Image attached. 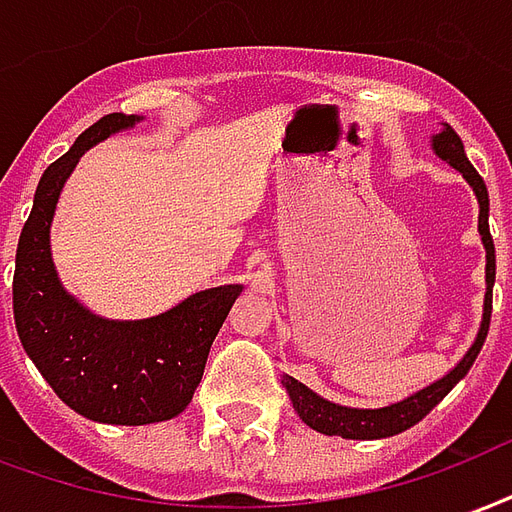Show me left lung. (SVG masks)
<instances>
[{
  "instance_id": "8db88e82",
  "label": "left lung",
  "mask_w": 512,
  "mask_h": 512,
  "mask_svg": "<svg viewBox=\"0 0 512 512\" xmlns=\"http://www.w3.org/2000/svg\"><path fill=\"white\" fill-rule=\"evenodd\" d=\"M434 151L445 162H450L453 168L464 173V179L469 181V187L475 189L480 203V219L478 230L483 236V244H486V306H483V323H480L478 339L469 347V352L458 361V366L450 374H445L442 380H437L429 388H423L410 399L399 401V404H391V407H382V410H350V407H339V404H331V401L320 399L317 393H312L306 388L304 382L293 380V377H285L282 385L285 391L290 393V401H293L295 412L301 415L306 426L320 434H328V437H344V439H382L393 437V434H401L410 426H415L418 420H423L429 415L439 401L445 399L453 385H456L464 374L469 372V366L478 358L480 347L486 342L488 336V323H491V293H494V276H497V255H494V238H491V230H488V189L486 181L480 179V173L472 168V162L467 160L464 154V143L456 135V130L445 124L439 135H434Z\"/></svg>"
}]
</instances>
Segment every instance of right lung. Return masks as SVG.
I'll use <instances>...</instances> for the list:
<instances>
[{"instance_id": "obj_1", "label": "right lung", "mask_w": 512, "mask_h": 512, "mask_svg": "<svg viewBox=\"0 0 512 512\" xmlns=\"http://www.w3.org/2000/svg\"><path fill=\"white\" fill-rule=\"evenodd\" d=\"M135 121L127 113L102 116L45 168L18 238L13 276L15 328L37 372L70 410L116 426L160 423L187 410L208 350L241 293V285L211 287L160 317L119 323L86 312L59 285L48 233L64 179L83 151Z\"/></svg>"}]
</instances>
